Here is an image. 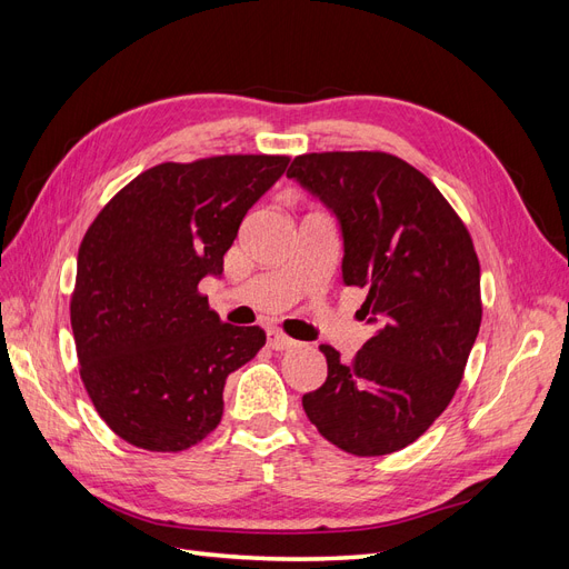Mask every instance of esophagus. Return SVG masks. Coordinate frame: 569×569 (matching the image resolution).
I'll return each mask as SVG.
<instances>
[{"label":"esophagus","instance_id":"34e87169","mask_svg":"<svg viewBox=\"0 0 569 569\" xmlns=\"http://www.w3.org/2000/svg\"><path fill=\"white\" fill-rule=\"evenodd\" d=\"M268 343H270V349H274V351H284V349L297 347V341L289 339L280 330H268Z\"/></svg>","mask_w":569,"mask_h":569}]
</instances>
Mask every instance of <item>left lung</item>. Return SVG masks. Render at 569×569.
<instances>
[{"label":"left lung","mask_w":569,"mask_h":569,"mask_svg":"<svg viewBox=\"0 0 569 569\" xmlns=\"http://www.w3.org/2000/svg\"><path fill=\"white\" fill-rule=\"evenodd\" d=\"M287 178L337 216L343 284L368 289L360 311L380 325L349 366L322 343L327 380L303 393L306 416L347 453L401 451L451 403L479 332L470 232L432 180L385 151L303 153Z\"/></svg>","instance_id":"1"}]
</instances>
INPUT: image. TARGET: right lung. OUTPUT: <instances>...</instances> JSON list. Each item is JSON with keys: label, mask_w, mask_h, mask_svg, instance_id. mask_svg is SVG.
Instances as JSON below:
<instances>
[{"label": "right lung", "mask_w": 569, "mask_h": 569, "mask_svg": "<svg viewBox=\"0 0 569 569\" xmlns=\"http://www.w3.org/2000/svg\"><path fill=\"white\" fill-rule=\"evenodd\" d=\"M289 157L159 163L99 211L78 251L71 327L80 377L113 432L178 453L222 418L228 375L261 351V327L222 322L199 295L222 272L251 206Z\"/></svg>", "instance_id": "1"}]
</instances>
